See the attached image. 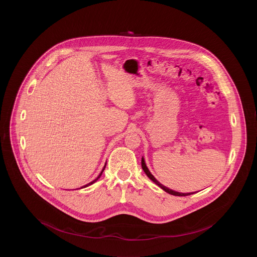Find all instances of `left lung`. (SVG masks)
Masks as SVG:
<instances>
[{
    "label": "left lung",
    "mask_w": 257,
    "mask_h": 257,
    "mask_svg": "<svg viewBox=\"0 0 257 257\" xmlns=\"http://www.w3.org/2000/svg\"><path fill=\"white\" fill-rule=\"evenodd\" d=\"M141 167H142V170L144 171V173L146 174V176H148L152 181H154L156 184L158 185V186H160L163 190H165L166 192H168L169 194H172V195H175V196H187V195H190V194H193V192H191V193H180V192H177V191H174V190H172V189H169V188H167L166 186H164L163 184H161V183L152 175V173L150 172V170H149V168L146 167V165H145V162H144V159L142 158V160H141Z\"/></svg>",
    "instance_id": "obj_1"
}]
</instances>
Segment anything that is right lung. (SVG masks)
Returning <instances> with one entry per match:
<instances>
[{"instance_id":"obj_1","label":"right lung","mask_w":257,"mask_h":257,"mask_svg":"<svg viewBox=\"0 0 257 257\" xmlns=\"http://www.w3.org/2000/svg\"><path fill=\"white\" fill-rule=\"evenodd\" d=\"M104 168H105V165H104V167H103V169H102V171H101V172H100V174H99V175H98V176H97V178H96V179H94V180H93V181H91V182H90V183H88V184H86V185H85V186H83V187H81V188H84V187H87V186H89V185H91V184H93V183H94V182H96V181H97V180H98V178H99V177H100V176H101V174H102V172H103V170H104Z\"/></svg>"}]
</instances>
